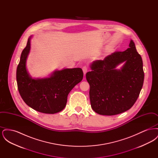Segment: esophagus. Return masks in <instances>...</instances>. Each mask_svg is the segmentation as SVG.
<instances>
[{
  "label": "esophagus",
  "instance_id": "obj_1",
  "mask_svg": "<svg viewBox=\"0 0 158 158\" xmlns=\"http://www.w3.org/2000/svg\"><path fill=\"white\" fill-rule=\"evenodd\" d=\"M83 72V73H84V75H85L86 73V72H88V68L87 66H83L82 68Z\"/></svg>",
  "mask_w": 158,
  "mask_h": 158
}]
</instances>
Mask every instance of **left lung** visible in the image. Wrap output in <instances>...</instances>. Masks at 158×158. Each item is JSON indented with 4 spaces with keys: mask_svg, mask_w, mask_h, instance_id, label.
I'll list each match as a JSON object with an SVG mask.
<instances>
[{
    "mask_svg": "<svg viewBox=\"0 0 158 158\" xmlns=\"http://www.w3.org/2000/svg\"><path fill=\"white\" fill-rule=\"evenodd\" d=\"M125 64L120 70L119 64ZM86 74L90 85V105L95 113L114 115L124 113L135 104L143 86L144 71L141 56L133 40L124 52H115L103 60L94 61Z\"/></svg>",
    "mask_w": 158,
    "mask_h": 158,
    "instance_id": "1",
    "label": "left lung"
}]
</instances>
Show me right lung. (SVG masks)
<instances>
[{"label": "right lung", "mask_w": 158, "mask_h": 158, "mask_svg": "<svg viewBox=\"0 0 158 158\" xmlns=\"http://www.w3.org/2000/svg\"><path fill=\"white\" fill-rule=\"evenodd\" d=\"M30 38L23 50L16 69L18 89L23 101L40 113L54 114L64 109L68 94L83 79L81 68L55 72L50 77L35 79L28 75L26 60L30 50Z\"/></svg>", "instance_id": "1"}]
</instances>
